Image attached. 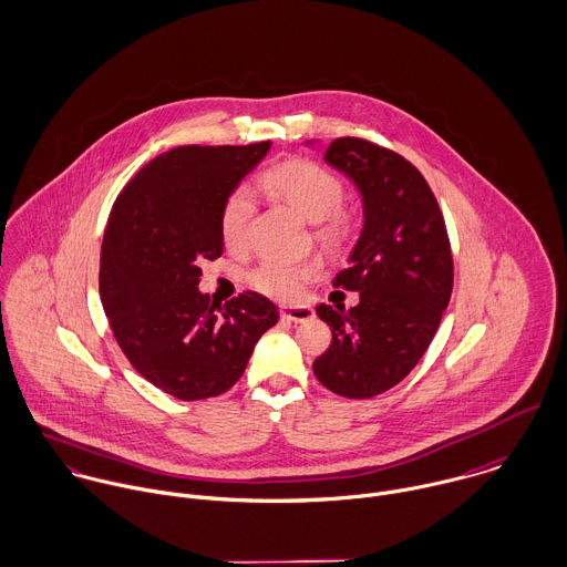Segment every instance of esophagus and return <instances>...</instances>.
I'll list each match as a JSON object with an SVG mask.
<instances>
[{"mask_svg":"<svg viewBox=\"0 0 567 567\" xmlns=\"http://www.w3.org/2000/svg\"><path fill=\"white\" fill-rule=\"evenodd\" d=\"M279 315H281V319H286V321L301 323V321L312 319V317H315V310L308 308V306H284V308L279 310Z\"/></svg>","mask_w":567,"mask_h":567,"instance_id":"34e87169","label":"esophagus"}]
</instances>
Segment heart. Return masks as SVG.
I'll list each match as a JSON object with an SVG mask.
<instances>
[{"label": "heart", "mask_w": 567, "mask_h": 567, "mask_svg": "<svg viewBox=\"0 0 567 567\" xmlns=\"http://www.w3.org/2000/svg\"><path fill=\"white\" fill-rule=\"evenodd\" d=\"M259 185L315 221V239L326 248L339 250L352 239L357 230V213L341 202L343 181L328 167L308 158H290L264 169L259 174ZM252 213L255 199L250 190L237 187L228 193L219 215V230L226 246L237 248L244 244ZM317 272V261L268 257L248 272V284L266 297L295 299Z\"/></svg>", "instance_id": "1"}]
</instances>
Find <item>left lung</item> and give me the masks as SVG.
<instances>
[{
  "label": "left lung",
  "instance_id": "8db88e82",
  "mask_svg": "<svg viewBox=\"0 0 567 567\" xmlns=\"http://www.w3.org/2000/svg\"><path fill=\"white\" fill-rule=\"evenodd\" d=\"M363 195L365 224L334 288L359 306L317 308L332 328L315 377L343 398H374L406 377L431 346L453 290V255L440 204L424 176L372 141L334 138L323 156Z\"/></svg>",
  "mask_w": 567,
  "mask_h": 567
}]
</instances>
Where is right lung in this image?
I'll return each instance as SVG.
<instances>
[{"label": "right lung", "mask_w": 567, "mask_h": 567, "mask_svg": "<svg viewBox=\"0 0 567 567\" xmlns=\"http://www.w3.org/2000/svg\"><path fill=\"white\" fill-rule=\"evenodd\" d=\"M252 145L174 147L118 193L105 226L101 303L134 370L181 400L228 391L279 315L244 290L224 308L197 290L204 259L224 250L219 215L228 193L268 154Z\"/></svg>", "instance_id": "obj_1"}]
</instances>
